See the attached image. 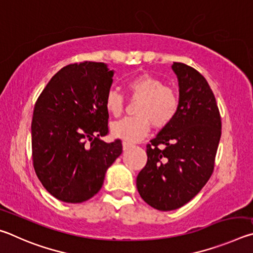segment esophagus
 Segmentation results:
<instances>
[{
	"mask_svg": "<svg viewBox=\"0 0 253 253\" xmlns=\"http://www.w3.org/2000/svg\"><path fill=\"white\" fill-rule=\"evenodd\" d=\"M130 147H132V144L127 143V142H123V149H124V151H127V149H129Z\"/></svg>",
	"mask_w": 253,
	"mask_h": 253,
	"instance_id": "34e87169",
	"label": "esophagus"
}]
</instances>
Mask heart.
I'll return each instance as SVG.
<instances>
[{"instance_id":"b5f03b06","label":"heart","mask_w":253,"mask_h":253,"mask_svg":"<svg viewBox=\"0 0 253 253\" xmlns=\"http://www.w3.org/2000/svg\"><path fill=\"white\" fill-rule=\"evenodd\" d=\"M128 95L140 99L135 117H127L114 123L111 134L127 143H136L147 135L151 123L157 128L168 126L176 116L179 99L176 91L168 87L164 81L149 74L132 76L125 83ZM106 110L114 117H119L125 107L122 93L110 90L105 98Z\"/></svg>"}]
</instances>
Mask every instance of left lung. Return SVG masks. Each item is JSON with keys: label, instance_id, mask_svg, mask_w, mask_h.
Segmentation results:
<instances>
[{"label": "left lung", "instance_id": "obj_1", "mask_svg": "<svg viewBox=\"0 0 253 253\" xmlns=\"http://www.w3.org/2000/svg\"><path fill=\"white\" fill-rule=\"evenodd\" d=\"M172 69L178 80V111L147 144V163L136 179L142 199L160 211L181 208L202 190L221 137L220 111L208 81L185 63L174 62Z\"/></svg>", "mask_w": 253, "mask_h": 253}]
</instances>
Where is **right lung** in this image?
<instances>
[{
  "label": "right lung",
  "mask_w": 253,
  "mask_h": 253,
  "mask_svg": "<svg viewBox=\"0 0 253 253\" xmlns=\"http://www.w3.org/2000/svg\"><path fill=\"white\" fill-rule=\"evenodd\" d=\"M114 71L102 62L60 69L40 93L31 125L38 178L55 199L81 203L97 194L109 166L123 152L121 139L106 143V95Z\"/></svg>",
  "instance_id": "1"
}]
</instances>
